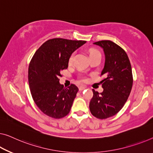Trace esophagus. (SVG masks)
<instances>
[{
    "label": "esophagus",
    "mask_w": 153,
    "mask_h": 153,
    "mask_svg": "<svg viewBox=\"0 0 153 153\" xmlns=\"http://www.w3.org/2000/svg\"><path fill=\"white\" fill-rule=\"evenodd\" d=\"M86 88V86H80L79 87V91H83Z\"/></svg>",
    "instance_id": "34e87169"
}]
</instances>
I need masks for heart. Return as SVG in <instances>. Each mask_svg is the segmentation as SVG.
I'll return each mask as SVG.
<instances>
[{
    "label": "heart",
    "instance_id": "heart-1",
    "mask_svg": "<svg viewBox=\"0 0 153 153\" xmlns=\"http://www.w3.org/2000/svg\"><path fill=\"white\" fill-rule=\"evenodd\" d=\"M97 53H100V52L98 51H97V50H95V49L90 50V56H93ZM74 53H73V54H71V56L69 58V64L72 63L73 60H74ZM82 81H84V82L86 81V79L84 78V77H82Z\"/></svg>",
    "mask_w": 153,
    "mask_h": 153
}]
</instances>
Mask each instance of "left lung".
Instances as JSON below:
<instances>
[{
    "instance_id": "obj_1",
    "label": "left lung",
    "mask_w": 153,
    "mask_h": 153,
    "mask_svg": "<svg viewBox=\"0 0 153 153\" xmlns=\"http://www.w3.org/2000/svg\"><path fill=\"white\" fill-rule=\"evenodd\" d=\"M101 47L105 55V63L100 82L104 91L99 93L93 89L89 104L90 111L98 119L115 115L123 108L133 86V74L129 58L122 47L111 40L94 42Z\"/></svg>"
}]
</instances>
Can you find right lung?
I'll return each instance as SVG.
<instances>
[{"label":"right lung","instance_id":"right-lung-1","mask_svg":"<svg viewBox=\"0 0 153 153\" xmlns=\"http://www.w3.org/2000/svg\"><path fill=\"white\" fill-rule=\"evenodd\" d=\"M86 42L64 38L46 41L34 53L29 66L28 80L31 96L42 112L60 119L70 112L78 91L75 84L65 88L59 82L61 72L68 68L71 54Z\"/></svg>","mask_w":153,"mask_h":153}]
</instances>
